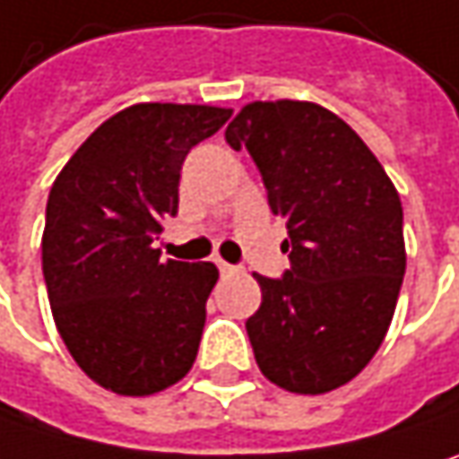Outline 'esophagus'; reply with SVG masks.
<instances>
[{
    "label": "esophagus",
    "mask_w": 459,
    "mask_h": 459,
    "mask_svg": "<svg viewBox=\"0 0 459 459\" xmlns=\"http://www.w3.org/2000/svg\"><path fill=\"white\" fill-rule=\"evenodd\" d=\"M218 268H221V273H223V275H236V273H238V268H233V265L223 263V260H218Z\"/></svg>",
    "instance_id": "esophagus-1"
}]
</instances>
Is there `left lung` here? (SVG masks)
I'll return each mask as SVG.
<instances>
[{
    "label": "left lung",
    "mask_w": 459,
    "mask_h": 459,
    "mask_svg": "<svg viewBox=\"0 0 459 459\" xmlns=\"http://www.w3.org/2000/svg\"><path fill=\"white\" fill-rule=\"evenodd\" d=\"M226 142L249 149L289 230L286 275H255V359L286 392H333L373 359L394 317L407 265L399 194L365 142L315 102H249Z\"/></svg>",
    "instance_id": "left-lung-1"
}]
</instances>
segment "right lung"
I'll use <instances>...</instances> for the list:
<instances>
[{"label":"right lung","mask_w":459,"mask_h":459,"mask_svg":"<svg viewBox=\"0 0 459 459\" xmlns=\"http://www.w3.org/2000/svg\"><path fill=\"white\" fill-rule=\"evenodd\" d=\"M229 117V107H126L52 184L41 236L52 317L78 368L112 394H157L196 359L218 268L162 263L152 241L178 210L188 149Z\"/></svg>","instance_id":"1"}]
</instances>
